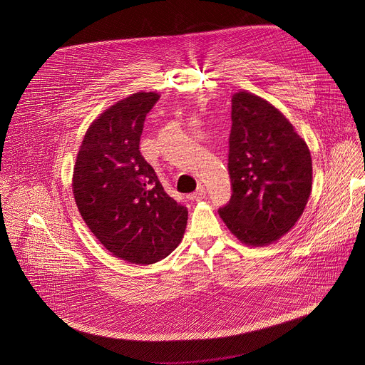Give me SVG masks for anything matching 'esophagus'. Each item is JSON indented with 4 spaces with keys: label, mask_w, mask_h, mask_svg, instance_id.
<instances>
[{
    "label": "esophagus",
    "mask_w": 365,
    "mask_h": 365,
    "mask_svg": "<svg viewBox=\"0 0 365 365\" xmlns=\"http://www.w3.org/2000/svg\"><path fill=\"white\" fill-rule=\"evenodd\" d=\"M205 195H207L205 188H204L202 185H200V187H198V190L192 194V200H195V201H201V200H204V198H205Z\"/></svg>",
    "instance_id": "1"
}]
</instances>
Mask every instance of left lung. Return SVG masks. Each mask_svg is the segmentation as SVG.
<instances>
[{
    "label": "left lung",
    "mask_w": 365,
    "mask_h": 365,
    "mask_svg": "<svg viewBox=\"0 0 365 365\" xmlns=\"http://www.w3.org/2000/svg\"><path fill=\"white\" fill-rule=\"evenodd\" d=\"M231 121L232 195L218 212L241 242L267 245L295 225L308 202L311 154L292 124L251 93L232 96Z\"/></svg>",
    "instance_id": "left-lung-1"
}]
</instances>
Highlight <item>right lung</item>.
<instances>
[{
  "mask_svg": "<svg viewBox=\"0 0 365 365\" xmlns=\"http://www.w3.org/2000/svg\"><path fill=\"white\" fill-rule=\"evenodd\" d=\"M160 96L135 93L106 110L77 155L73 192L98 241L133 264H154L181 242L188 211L163 188L140 153L147 114Z\"/></svg>",
  "mask_w": 365,
  "mask_h": 365,
  "instance_id": "1",
  "label": "right lung"
}]
</instances>
